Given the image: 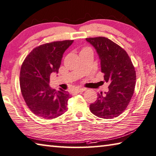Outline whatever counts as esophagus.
Instances as JSON below:
<instances>
[{"label":"esophagus","instance_id":"obj_1","mask_svg":"<svg viewBox=\"0 0 156 156\" xmlns=\"http://www.w3.org/2000/svg\"><path fill=\"white\" fill-rule=\"evenodd\" d=\"M86 88H79V89H76V90H75V92H76V93H81V92H83V91H85L86 90Z\"/></svg>","mask_w":156,"mask_h":156}]
</instances>
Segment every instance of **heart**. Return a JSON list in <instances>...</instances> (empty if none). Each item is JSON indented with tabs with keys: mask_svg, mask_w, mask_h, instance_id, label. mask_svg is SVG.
I'll return each mask as SVG.
<instances>
[{
	"mask_svg": "<svg viewBox=\"0 0 156 156\" xmlns=\"http://www.w3.org/2000/svg\"><path fill=\"white\" fill-rule=\"evenodd\" d=\"M88 48H89V47H87V46H86V47H83L82 49H81V51H85V50H86V49H88Z\"/></svg>",
	"mask_w": 156,
	"mask_h": 156,
	"instance_id": "obj_1",
	"label": "heart"
}]
</instances>
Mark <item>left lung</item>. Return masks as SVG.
Returning a JSON list of instances; mask_svg holds the SVG:
<instances>
[{
	"label": "left lung",
	"mask_w": 156,
	"mask_h": 156,
	"mask_svg": "<svg viewBox=\"0 0 156 156\" xmlns=\"http://www.w3.org/2000/svg\"><path fill=\"white\" fill-rule=\"evenodd\" d=\"M86 40L96 48L104 82L110 84L108 92L98 93L90 110L99 118L114 119L123 112L132 99L136 80L135 68L127 52L113 41L105 37Z\"/></svg>",
	"instance_id": "8db88e82"
}]
</instances>
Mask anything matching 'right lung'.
<instances>
[{"label": "right lung", "mask_w": 156, "mask_h": 156, "mask_svg": "<svg viewBox=\"0 0 156 156\" xmlns=\"http://www.w3.org/2000/svg\"><path fill=\"white\" fill-rule=\"evenodd\" d=\"M73 40L56 41L34 48L24 59L20 73L21 94L35 115L53 119L67 110L68 92L51 89V74L58 73L63 53Z\"/></svg>", "instance_id": "1"}]
</instances>
